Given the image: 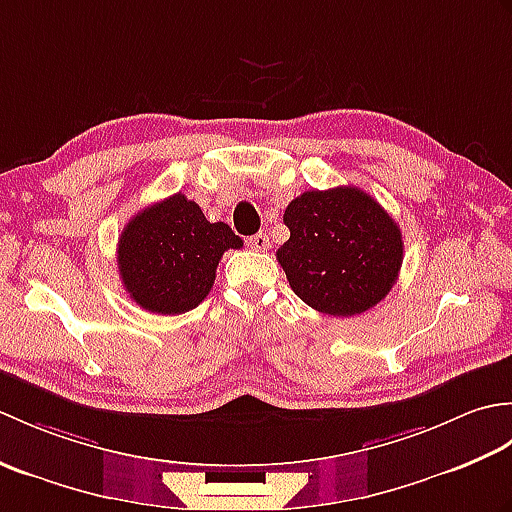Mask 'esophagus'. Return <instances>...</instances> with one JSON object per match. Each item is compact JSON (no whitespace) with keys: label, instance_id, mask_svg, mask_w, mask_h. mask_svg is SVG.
<instances>
[{"label":"esophagus","instance_id":"1","mask_svg":"<svg viewBox=\"0 0 512 512\" xmlns=\"http://www.w3.org/2000/svg\"><path fill=\"white\" fill-rule=\"evenodd\" d=\"M246 244H248L250 248H253V250H268L270 239H268L266 233H257V235H253V237H248Z\"/></svg>","mask_w":512,"mask_h":512}]
</instances>
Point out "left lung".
<instances>
[{
	"label": "left lung",
	"mask_w": 512,
	"mask_h": 512,
	"mask_svg": "<svg viewBox=\"0 0 512 512\" xmlns=\"http://www.w3.org/2000/svg\"><path fill=\"white\" fill-rule=\"evenodd\" d=\"M277 259L295 295L332 317L374 308L396 284L402 235L383 206L356 187L306 191L288 204Z\"/></svg>",
	"instance_id": "obj_1"
}]
</instances>
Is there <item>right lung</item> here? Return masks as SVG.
<instances>
[{
	"mask_svg": "<svg viewBox=\"0 0 512 512\" xmlns=\"http://www.w3.org/2000/svg\"><path fill=\"white\" fill-rule=\"evenodd\" d=\"M231 226L211 224L182 193L138 211L118 237L116 262L132 301L154 314L189 312L209 295L228 248H242Z\"/></svg>",
	"mask_w": 512,
	"mask_h": 512,
	"instance_id": "right-lung-1",
	"label": "right lung"
}]
</instances>
